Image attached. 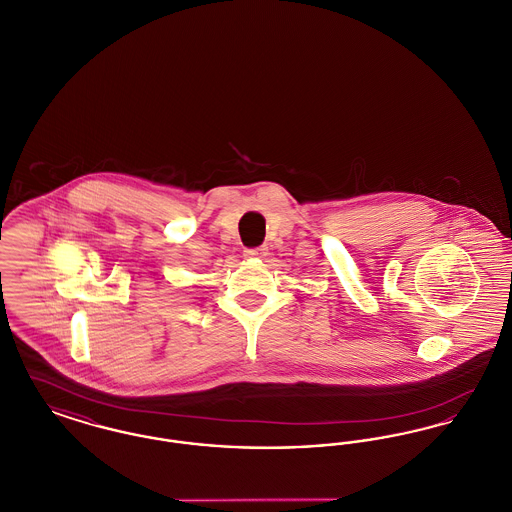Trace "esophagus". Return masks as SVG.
I'll return each instance as SVG.
<instances>
[{"label":"esophagus","instance_id":"1","mask_svg":"<svg viewBox=\"0 0 512 512\" xmlns=\"http://www.w3.org/2000/svg\"><path fill=\"white\" fill-rule=\"evenodd\" d=\"M267 247L265 245H261V247H249V249H245L244 257L245 259H265L267 257Z\"/></svg>","mask_w":512,"mask_h":512}]
</instances>
